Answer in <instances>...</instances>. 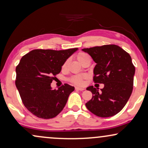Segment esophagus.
Returning <instances> with one entry per match:
<instances>
[{
  "instance_id": "esophagus-1",
  "label": "esophagus",
  "mask_w": 148,
  "mask_h": 148,
  "mask_svg": "<svg viewBox=\"0 0 148 148\" xmlns=\"http://www.w3.org/2000/svg\"><path fill=\"white\" fill-rule=\"evenodd\" d=\"M75 89H76V90H79V91H83V90H85V89H84V88L78 87H75Z\"/></svg>"
}]
</instances>
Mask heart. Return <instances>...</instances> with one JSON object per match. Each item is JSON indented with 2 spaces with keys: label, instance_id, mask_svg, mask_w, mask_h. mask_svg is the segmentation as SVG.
I'll list each match as a JSON object with an SVG mask.
<instances>
[{
  "label": "heart",
  "instance_id": "1",
  "mask_svg": "<svg viewBox=\"0 0 148 148\" xmlns=\"http://www.w3.org/2000/svg\"><path fill=\"white\" fill-rule=\"evenodd\" d=\"M88 56L87 54L85 53H83V52H80V53L78 54L77 55V59L78 61H80L82 60V59H83L85 57H87ZM67 64H68V61H65L64 64L63 65V68H65V67H66ZM85 77H84V76H74V77H73L72 78V83H74V84H76V85H84V78Z\"/></svg>",
  "mask_w": 148,
  "mask_h": 148
}]
</instances>
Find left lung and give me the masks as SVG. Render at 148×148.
<instances>
[{
  "label": "left lung",
  "instance_id": "1",
  "mask_svg": "<svg viewBox=\"0 0 148 148\" xmlns=\"http://www.w3.org/2000/svg\"><path fill=\"white\" fill-rule=\"evenodd\" d=\"M96 63L93 69L95 83H103L99 88L89 86L92 98L85 104L93 114L100 117H111L124 107L133 89L135 68L130 55L117 45H104L82 49Z\"/></svg>",
  "mask_w": 148,
  "mask_h": 148
}]
</instances>
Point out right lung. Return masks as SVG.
Returning a JSON list of instances; mask_svg holds the SVG:
<instances>
[{"label":"right lung","instance_id":"add662e5","mask_svg":"<svg viewBox=\"0 0 148 148\" xmlns=\"http://www.w3.org/2000/svg\"><path fill=\"white\" fill-rule=\"evenodd\" d=\"M78 50H33L20 59L16 86L24 105L37 117L53 118L64 108L74 87L65 84L57 90L50 84L52 76L60 73L67 59Z\"/></svg>","mask_w":148,"mask_h":148}]
</instances>
